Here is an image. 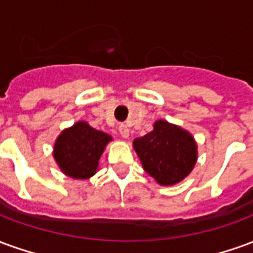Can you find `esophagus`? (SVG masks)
I'll return each mask as SVG.
<instances>
[{
	"instance_id": "obj_1",
	"label": "esophagus",
	"mask_w": 253,
	"mask_h": 253,
	"mask_svg": "<svg viewBox=\"0 0 253 253\" xmlns=\"http://www.w3.org/2000/svg\"><path fill=\"white\" fill-rule=\"evenodd\" d=\"M118 128H119V134H121L122 137L128 138V135H130V130H128V127H127L126 125H123V123H122V125H119Z\"/></svg>"
}]
</instances>
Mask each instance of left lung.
Wrapping results in <instances>:
<instances>
[{
	"instance_id": "1",
	"label": "left lung",
	"mask_w": 253,
	"mask_h": 253,
	"mask_svg": "<svg viewBox=\"0 0 253 253\" xmlns=\"http://www.w3.org/2000/svg\"><path fill=\"white\" fill-rule=\"evenodd\" d=\"M143 169L163 186H172L190 173L196 163V143L190 132L159 121L153 131L134 141Z\"/></svg>"
}]
</instances>
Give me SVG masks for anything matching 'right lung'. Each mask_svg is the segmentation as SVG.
Here are the masks:
<instances>
[{
  "label": "right lung",
  "instance_id": "obj_1",
  "mask_svg": "<svg viewBox=\"0 0 253 253\" xmlns=\"http://www.w3.org/2000/svg\"><path fill=\"white\" fill-rule=\"evenodd\" d=\"M110 141L108 134L94 130L85 122H78L58 137L54 157L67 176L88 179L94 175L100 156Z\"/></svg>",
  "mask_w": 253,
  "mask_h": 253
}]
</instances>
